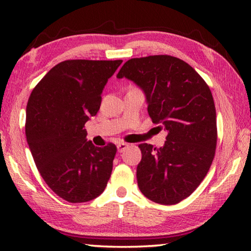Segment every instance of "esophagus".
<instances>
[{"instance_id":"esophagus-1","label":"esophagus","mask_w":251,"mask_h":251,"mask_svg":"<svg viewBox=\"0 0 251 251\" xmlns=\"http://www.w3.org/2000/svg\"><path fill=\"white\" fill-rule=\"evenodd\" d=\"M128 146H129V144H127V143H120L117 145V151L120 152H123Z\"/></svg>"}]
</instances>
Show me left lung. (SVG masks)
Masks as SVG:
<instances>
[{
	"instance_id": "1",
	"label": "left lung",
	"mask_w": 251,
	"mask_h": 251,
	"mask_svg": "<svg viewBox=\"0 0 251 251\" xmlns=\"http://www.w3.org/2000/svg\"><path fill=\"white\" fill-rule=\"evenodd\" d=\"M117 77L142 88L152 123L167 131L163 147L138 145L139 190L151 201L175 205L201 185L214 160L217 123L210 88L192 66L171 55L128 59Z\"/></svg>"
}]
</instances>
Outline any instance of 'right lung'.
<instances>
[{
  "instance_id": "right-lung-1",
  "label": "right lung",
  "mask_w": 251,
  "mask_h": 251,
  "mask_svg": "<svg viewBox=\"0 0 251 251\" xmlns=\"http://www.w3.org/2000/svg\"><path fill=\"white\" fill-rule=\"evenodd\" d=\"M122 62H61L28 99L25 134L33 159L50 188L69 202L100 196L112 174L116 146H94L84 127L99 112L101 92Z\"/></svg>"
}]
</instances>
